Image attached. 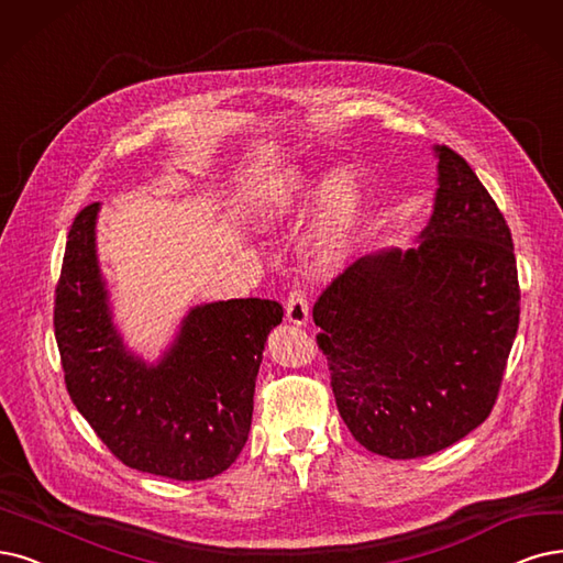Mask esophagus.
Wrapping results in <instances>:
<instances>
[{
    "instance_id": "obj_1",
    "label": "esophagus",
    "mask_w": 563,
    "mask_h": 563,
    "mask_svg": "<svg viewBox=\"0 0 563 563\" xmlns=\"http://www.w3.org/2000/svg\"><path fill=\"white\" fill-rule=\"evenodd\" d=\"M285 318L287 322H292L297 327H303L308 322V301H306V292L299 285H295L292 292L287 297Z\"/></svg>"
}]
</instances>
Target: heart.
<instances>
[{"mask_svg":"<svg viewBox=\"0 0 563 563\" xmlns=\"http://www.w3.org/2000/svg\"><path fill=\"white\" fill-rule=\"evenodd\" d=\"M313 195L310 180L287 172L262 183L245 201V218L255 229L268 232L292 218ZM362 224V187L355 172H343L327 187L324 208L308 243V260L318 271H336L355 250Z\"/></svg>","mask_w":563,"mask_h":563,"instance_id":"heart-1","label":"heart"}]
</instances>
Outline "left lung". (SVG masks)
<instances>
[{
    "label": "left lung",
    "mask_w": 563,
    "mask_h": 563,
    "mask_svg": "<svg viewBox=\"0 0 563 563\" xmlns=\"http://www.w3.org/2000/svg\"><path fill=\"white\" fill-rule=\"evenodd\" d=\"M433 155L418 245L357 260L313 308L341 418L389 460L445 450L487 420L519 324L506 218L462 155Z\"/></svg>",
    "instance_id": "left-lung-1"
}]
</instances>
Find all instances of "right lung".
Here are the masks:
<instances>
[{
	"instance_id": "obj_1",
	"label": "right lung",
	"mask_w": 563,
	"mask_h": 563,
	"mask_svg": "<svg viewBox=\"0 0 563 563\" xmlns=\"http://www.w3.org/2000/svg\"><path fill=\"white\" fill-rule=\"evenodd\" d=\"M97 216L99 203L76 216L55 289L69 397L124 466L206 481L232 466L247 441L262 352L283 306L255 297L192 306L162 357L145 362L113 324Z\"/></svg>"
}]
</instances>
